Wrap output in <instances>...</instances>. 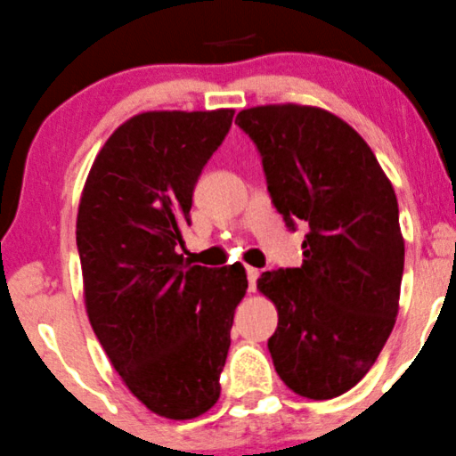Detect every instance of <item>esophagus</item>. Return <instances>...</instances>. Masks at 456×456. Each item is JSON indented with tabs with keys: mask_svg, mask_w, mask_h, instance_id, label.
Instances as JSON below:
<instances>
[{
	"mask_svg": "<svg viewBox=\"0 0 456 456\" xmlns=\"http://www.w3.org/2000/svg\"><path fill=\"white\" fill-rule=\"evenodd\" d=\"M247 277H248V290H256L257 286V277H260V271L257 268H247Z\"/></svg>",
	"mask_w": 456,
	"mask_h": 456,
	"instance_id": "esophagus-1",
	"label": "esophagus"
}]
</instances>
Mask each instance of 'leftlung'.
<instances>
[{
    "label": "left lung",
    "instance_id": "1",
    "mask_svg": "<svg viewBox=\"0 0 456 456\" xmlns=\"http://www.w3.org/2000/svg\"><path fill=\"white\" fill-rule=\"evenodd\" d=\"M236 124L260 151L286 227H308L301 266L257 280L280 316L273 365L299 395L332 400L362 380L395 325L404 271L395 191L367 142L325 109L266 104Z\"/></svg>",
    "mask_w": 456,
    "mask_h": 456
}]
</instances>
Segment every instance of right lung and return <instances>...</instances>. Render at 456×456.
Instances as JSON below:
<instances>
[{
  "label": "right lung",
  "mask_w": 456,
  "mask_h": 456,
  "mask_svg": "<svg viewBox=\"0 0 456 456\" xmlns=\"http://www.w3.org/2000/svg\"><path fill=\"white\" fill-rule=\"evenodd\" d=\"M232 119L233 109L133 115L98 152L80 196L89 323L128 391L167 419L218 402L248 286L240 262L208 268L179 253L194 185Z\"/></svg>",
  "instance_id": "1"
}]
</instances>
